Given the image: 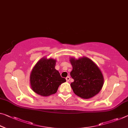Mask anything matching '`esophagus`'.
Masks as SVG:
<instances>
[{
  "label": "esophagus",
  "instance_id": "34e87169",
  "mask_svg": "<svg viewBox=\"0 0 128 128\" xmlns=\"http://www.w3.org/2000/svg\"><path fill=\"white\" fill-rule=\"evenodd\" d=\"M66 81H67V82H68V81H69L70 80V76H67V77L66 78Z\"/></svg>",
  "mask_w": 128,
  "mask_h": 128
}]
</instances>
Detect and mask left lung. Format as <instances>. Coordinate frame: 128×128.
<instances>
[{"label":"left lung","mask_w":128,"mask_h":128,"mask_svg":"<svg viewBox=\"0 0 128 128\" xmlns=\"http://www.w3.org/2000/svg\"><path fill=\"white\" fill-rule=\"evenodd\" d=\"M72 66L70 76L74 82L70 84L74 94L84 99L93 97L101 91L104 78L101 70L93 60L86 56L70 58Z\"/></svg>","instance_id":"obj_1"}]
</instances>
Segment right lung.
<instances>
[{
  "label": "right lung",
  "mask_w": 128,
  "mask_h": 128,
  "mask_svg": "<svg viewBox=\"0 0 128 128\" xmlns=\"http://www.w3.org/2000/svg\"><path fill=\"white\" fill-rule=\"evenodd\" d=\"M56 60L43 57L32 68L30 76V86L35 93L48 97L57 92L60 84L66 82L55 68Z\"/></svg>",
  "instance_id": "obj_1"
}]
</instances>
